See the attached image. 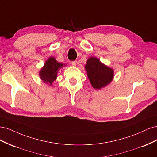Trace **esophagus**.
Masks as SVG:
<instances>
[{"label":"esophagus","mask_w":157,"mask_h":157,"mask_svg":"<svg viewBox=\"0 0 157 157\" xmlns=\"http://www.w3.org/2000/svg\"><path fill=\"white\" fill-rule=\"evenodd\" d=\"M77 61H72V62H71V64H72V65H73V66H76L77 65Z\"/></svg>","instance_id":"1"}]
</instances>
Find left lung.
<instances>
[{
	"instance_id": "left-lung-1",
	"label": "left lung",
	"mask_w": 157,
	"mask_h": 157,
	"mask_svg": "<svg viewBox=\"0 0 157 157\" xmlns=\"http://www.w3.org/2000/svg\"><path fill=\"white\" fill-rule=\"evenodd\" d=\"M85 69L92 86L95 89H101L110 83L114 77V71L102 63L100 60L90 57L87 60Z\"/></svg>"
}]
</instances>
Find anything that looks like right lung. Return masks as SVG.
Listing matches in <instances>:
<instances>
[{
    "label": "right lung",
    "instance_id": "right-lung-1",
    "mask_svg": "<svg viewBox=\"0 0 157 157\" xmlns=\"http://www.w3.org/2000/svg\"><path fill=\"white\" fill-rule=\"evenodd\" d=\"M64 64L58 62L54 57H50L46 61L44 67L39 72V76L42 81L52 85L57 78V74L60 68L63 67Z\"/></svg>",
    "mask_w": 157,
    "mask_h": 157
}]
</instances>
